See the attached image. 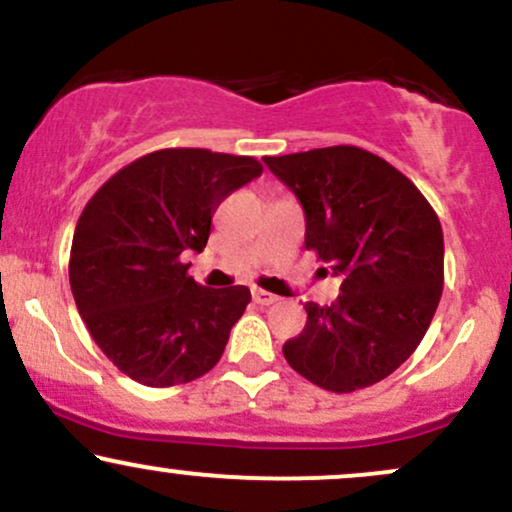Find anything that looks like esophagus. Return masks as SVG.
I'll list each match as a JSON object with an SVG mask.
<instances>
[{"instance_id": "esophagus-1", "label": "esophagus", "mask_w": 512, "mask_h": 512, "mask_svg": "<svg viewBox=\"0 0 512 512\" xmlns=\"http://www.w3.org/2000/svg\"><path fill=\"white\" fill-rule=\"evenodd\" d=\"M252 301L260 303V305H272V303L279 301V296H274V293H269V291L255 289V291H252Z\"/></svg>"}]
</instances>
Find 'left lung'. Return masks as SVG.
I'll use <instances>...</instances> for the list:
<instances>
[{
	"label": "left lung",
	"instance_id": "8db88e82",
	"mask_svg": "<svg viewBox=\"0 0 512 512\" xmlns=\"http://www.w3.org/2000/svg\"><path fill=\"white\" fill-rule=\"evenodd\" d=\"M264 163L305 211V248L342 276L332 305L305 303L289 366L330 392L387 378L421 344L443 293V228L419 187L385 158L327 146Z\"/></svg>",
	"mask_w": 512,
	"mask_h": 512
}]
</instances>
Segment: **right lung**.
Masks as SVG:
<instances>
[{
    "instance_id": "right-lung-1",
    "label": "right lung",
    "mask_w": 512,
    "mask_h": 512,
    "mask_svg": "<svg viewBox=\"0 0 512 512\" xmlns=\"http://www.w3.org/2000/svg\"><path fill=\"white\" fill-rule=\"evenodd\" d=\"M260 175L252 156L161 149L117 170L88 199L69 284L93 342L132 380L182 385L219 363L250 289L197 284L182 255L204 250L219 204Z\"/></svg>"
}]
</instances>
